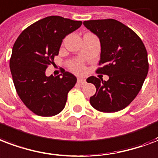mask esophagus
<instances>
[{
  "instance_id": "esophagus-1",
  "label": "esophagus",
  "mask_w": 158,
  "mask_h": 158,
  "mask_svg": "<svg viewBox=\"0 0 158 158\" xmlns=\"http://www.w3.org/2000/svg\"><path fill=\"white\" fill-rule=\"evenodd\" d=\"M77 81H78V83L80 84H84L85 83H86V80H85L84 79H82V78H79Z\"/></svg>"
}]
</instances>
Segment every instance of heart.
<instances>
[{
  "instance_id": "1",
  "label": "heart",
  "mask_w": 158,
  "mask_h": 158,
  "mask_svg": "<svg viewBox=\"0 0 158 158\" xmlns=\"http://www.w3.org/2000/svg\"><path fill=\"white\" fill-rule=\"evenodd\" d=\"M72 69L75 73L81 74V73H83L84 71V66L81 63H75L72 65Z\"/></svg>"
}]
</instances>
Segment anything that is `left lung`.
I'll return each instance as SVG.
<instances>
[{"label": "left lung", "mask_w": 158, "mask_h": 158, "mask_svg": "<svg viewBox=\"0 0 158 158\" xmlns=\"http://www.w3.org/2000/svg\"><path fill=\"white\" fill-rule=\"evenodd\" d=\"M84 26L98 36L101 55L96 72L108 75V81L94 76L87 79L96 87L90 97L93 108L114 113L129 105L142 89L148 72V53L140 37L114 19L84 21Z\"/></svg>", "instance_id": "obj_1"}]
</instances>
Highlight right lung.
Masks as SVG:
<instances>
[{"mask_svg": "<svg viewBox=\"0 0 158 158\" xmlns=\"http://www.w3.org/2000/svg\"><path fill=\"white\" fill-rule=\"evenodd\" d=\"M81 25L80 20L48 16L24 30L14 44L10 60L14 85L24 104L36 115L55 116L65 106L76 77L64 70L47 77L45 70L55 64L64 38Z\"/></svg>", "mask_w": 158, "mask_h": 158, "instance_id": "right-lung-1", "label": "right lung"}]
</instances>
